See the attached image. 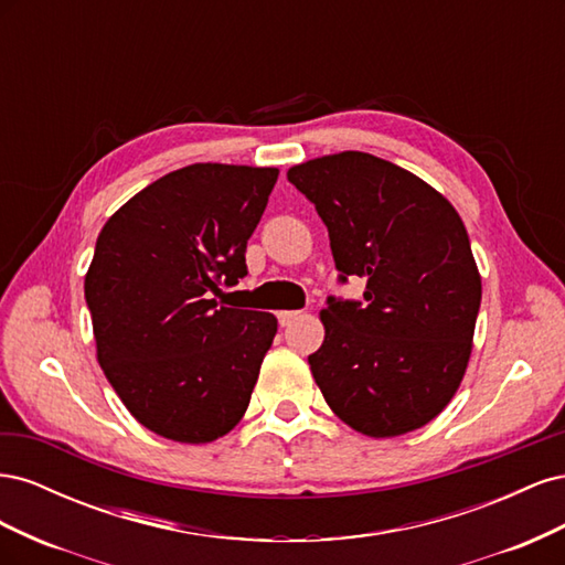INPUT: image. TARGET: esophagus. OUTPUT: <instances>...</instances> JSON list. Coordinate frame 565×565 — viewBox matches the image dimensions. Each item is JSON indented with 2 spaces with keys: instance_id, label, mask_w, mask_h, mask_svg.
<instances>
[{
  "instance_id": "obj_1",
  "label": "esophagus",
  "mask_w": 565,
  "mask_h": 565,
  "mask_svg": "<svg viewBox=\"0 0 565 565\" xmlns=\"http://www.w3.org/2000/svg\"><path fill=\"white\" fill-rule=\"evenodd\" d=\"M297 318H301V311H280V313H278L280 328H287V324H292Z\"/></svg>"
}]
</instances>
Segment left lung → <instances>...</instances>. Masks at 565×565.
Segmentation results:
<instances>
[{
    "label": "left lung",
    "instance_id": "8db88e82",
    "mask_svg": "<svg viewBox=\"0 0 565 565\" xmlns=\"http://www.w3.org/2000/svg\"><path fill=\"white\" fill-rule=\"evenodd\" d=\"M287 181L330 233L339 282L363 299L328 297L322 347L309 355L332 413L372 438L431 422L465 377L481 276L452 204L407 169L347 150L297 164Z\"/></svg>",
    "mask_w": 565,
    "mask_h": 565
}]
</instances>
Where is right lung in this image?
Masks as SVG:
<instances>
[{
    "mask_svg": "<svg viewBox=\"0 0 565 565\" xmlns=\"http://www.w3.org/2000/svg\"><path fill=\"white\" fill-rule=\"evenodd\" d=\"M276 181V167L188 164L98 233L84 278L98 363L158 436L210 443L245 415L278 320L216 297L247 276V241Z\"/></svg>",
    "mask_w": 565,
    "mask_h": 565,
    "instance_id": "obj_1",
    "label": "right lung"
}]
</instances>
